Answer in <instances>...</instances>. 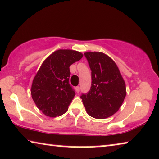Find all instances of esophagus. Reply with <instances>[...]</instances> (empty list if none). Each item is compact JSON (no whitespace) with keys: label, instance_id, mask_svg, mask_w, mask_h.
<instances>
[{"label":"esophagus","instance_id":"esophagus-1","mask_svg":"<svg viewBox=\"0 0 159 159\" xmlns=\"http://www.w3.org/2000/svg\"><path fill=\"white\" fill-rule=\"evenodd\" d=\"M75 89H76V92H77V93H80V87H79V86L76 87Z\"/></svg>","mask_w":159,"mask_h":159}]
</instances>
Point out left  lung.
<instances>
[{
	"instance_id": "8db88e82",
	"label": "left lung",
	"mask_w": 159,
	"mask_h": 159,
	"mask_svg": "<svg viewBox=\"0 0 159 159\" xmlns=\"http://www.w3.org/2000/svg\"><path fill=\"white\" fill-rule=\"evenodd\" d=\"M91 70L90 90L80 98L87 114L94 118H109L119 110L126 95L125 83L112 59L102 52H85Z\"/></svg>"
}]
</instances>
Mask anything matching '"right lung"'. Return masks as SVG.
Masks as SVG:
<instances>
[{
  "label": "right lung",
  "mask_w": 159,
  "mask_h": 159,
  "mask_svg": "<svg viewBox=\"0 0 159 159\" xmlns=\"http://www.w3.org/2000/svg\"><path fill=\"white\" fill-rule=\"evenodd\" d=\"M82 57L74 50L59 49L41 64L34 78L31 94L36 106L47 116L55 118L67 111L75 95L69 82L70 66Z\"/></svg>",
  "instance_id": "add662e5"
}]
</instances>
